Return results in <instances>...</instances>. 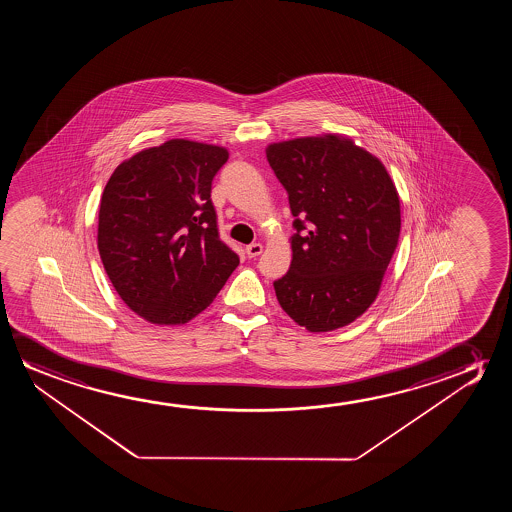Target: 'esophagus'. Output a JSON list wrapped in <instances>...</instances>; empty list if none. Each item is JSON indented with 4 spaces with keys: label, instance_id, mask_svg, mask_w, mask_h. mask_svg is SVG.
I'll return each mask as SVG.
<instances>
[{
    "label": "esophagus",
    "instance_id": "1",
    "mask_svg": "<svg viewBox=\"0 0 512 512\" xmlns=\"http://www.w3.org/2000/svg\"><path fill=\"white\" fill-rule=\"evenodd\" d=\"M262 250H264V246L260 245V243H252V245L246 246V255L250 259H255V257H259Z\"/></svg>",
    "mask_w": 512,
    "mask_h": 512
}]
</instances>
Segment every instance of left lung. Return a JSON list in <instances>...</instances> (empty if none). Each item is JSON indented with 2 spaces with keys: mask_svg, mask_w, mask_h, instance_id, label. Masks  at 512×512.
Listing matches in <instances>:
<instances>
[{
  "mask_svg": "<svg viewBox=\"0 0 512 512\" xmlns=\"http://www.w3.org/2000/svg\"><path fill=\"white\" fill-rule=\"evenodd\" d=\"M294 215L292 264L274 281L281 308L309 332L364 315L378 297L400 234V201L383 162L323 134L266 150Z\"/></svg>",
  "mask_w": 512,
  "mask_h": 512,
  "instance_id": "left-lung-1",
  "label": "left lung"
}]
</instances>
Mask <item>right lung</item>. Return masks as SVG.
I'll list each match as a JSON object with an SVG mask.
<instances>
[{
  "label": "right lung",
  "instance_id": "add662e5",
  "mask_svg": "<svg viewBox=\"0 0 512 512\" xmlns=\"http://www.w3.org/2000/svg\"><path fill=\"white\" fill-rule=\"evenodd\" d=\"M227 159L224 147L169 140L119 164L106 183L99 255L120 299L143 320L190 322L238 267L211 203Z\"/></svg>",
  "mask_w": 512,
  "mask_h": 512
}]
</instances>
